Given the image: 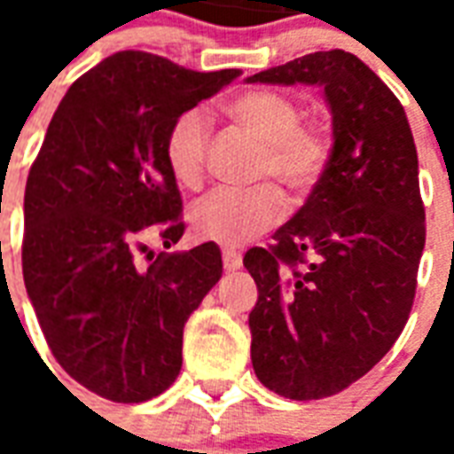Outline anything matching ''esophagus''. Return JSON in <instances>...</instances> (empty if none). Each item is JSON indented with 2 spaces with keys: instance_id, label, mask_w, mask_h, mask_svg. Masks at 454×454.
<instances>
[{
  "instance_id": "34e87169",
  "label": "esophagus",
  "mask_w": 454,
  "mask_h": 454,
  "mask_svg": "<svg viewBox=\"0 0 454 454\" xmlns=\"http://www.w3.org/2000/svg\"><path fill=\"white\" fill-rule=\"evenodd\" d=\"M240 265H243L240 253H236V250H223V267H226V272H236V270H240Z\"/></svg>"
}]
</instances>
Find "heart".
Here are the masks:
<instances>
[{
	"mask_svg": "<svg viewBox=\"0 0 454 454\" xmlns=\"http://www.w3.org/2000/svg\"><path fill=\"white\" fill-rule=\"evenodd\" d=\"M221 112L238 129L265 143L257 175L277 177L294 194H304L324 177L331 160L328 130L301 119L292 94L247 90L223 102ZM208 121L197 109L179 114L165 138V165L182 189H199L207 177ZM285 216V194L265 182L253 189H214L189 208V228L197 240L236 247L275 228Z\"/></svg>",
	"mask_w": 454,
	"mask_h": 454,
	"instance_id": "1",
	"label": "heart"
}]
</instances>
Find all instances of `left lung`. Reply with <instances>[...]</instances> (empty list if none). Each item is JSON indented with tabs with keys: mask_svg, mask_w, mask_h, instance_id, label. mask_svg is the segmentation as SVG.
Masks as SVG:
<instances>
[{
	"mask_svg": "<svg viewBox=\"0 0 454 454\" xmlns=\"http://www.w3.org/2000/svg\"><path fill=\"white\" fill-rule=\"evenodd\" d=\"M247 82L318 84L333 116L324 177L272 246L243 257L257 285V380L286 399H325L364 377L409 321L426 246L416 143L357 55L309 53Z\"/></svg>",
	"mask_w": 454,
	"mask_h": 454,
	"instance_id": "obj_1",
	"label": "left lung"
}]
</instances>
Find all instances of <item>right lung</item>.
I'll return each instance as SVG.
<instances>
[{"instance_id": "1", "label": "right lung", "mask_w": 454, "mask_h": 454, "mask_svg": "<svg viewBox=\"0 0 454 454\" xmlns=\"http://www.w3.org/2000/svg\"><path fill=\"white\" fill-rule=\"evenodd\" d=\"M236 77L114 53L67 90L31 165L26 292L55 360L104 399L140 403L177 380L184 324L221 279L216 243L153 255L148 238L184 233L169 126Z\"/></svg>"}]
</instances>
